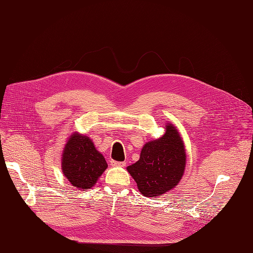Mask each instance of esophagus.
I'll return each instance as SVG.
<instances>
[{
    "label": "esophagus",
    "instance_id": "obj_1",
    "mask_svg": "<svg viewBox=\"0 0 253 253\" xmlns=\"http://www.w3.org/2000/svg\"><path fill=\"white\" fill-rule=\"evenodd\" d=\"M111 165L113 167H126V162H115V160H112Z\"/></svg>",
    "mask_w": 253,
    "mask_h": 253
}]
</instances>
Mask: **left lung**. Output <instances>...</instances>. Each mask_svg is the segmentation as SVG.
Instances as JSON below:
<instances>
[{"label": "left lung", "mask_w": 253, "mask_h": 253, "mask_svg": "<svg viewBox=\"0 0 253 253\" xmlns=\"http://www.w3.org/2000/svg\"><path fill=\"white\" fill-rule=\"evenodd\" d=\"M165 129L162 137L143 145L138 162L126 168L143 196L157 197L169 192L185 173L187 155L181 135L171 122Z\"/></svg>", "instance_id": "obj_1"}]
</instances>
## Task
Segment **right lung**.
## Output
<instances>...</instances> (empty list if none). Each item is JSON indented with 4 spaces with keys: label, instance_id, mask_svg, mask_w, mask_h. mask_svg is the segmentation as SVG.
I'll return each instance as SVG.
<instances>
[{
    "label": "right lung",
    "instance_id": "add662e5",
    "mask_svg": "<svg viewBox=\"0 0 253 253\" xmlns=\"http://www.w3.org/2000/svg\"><path fill=\"white\" fill-rule=\"evenodd\" d=\"M61 169L71 185L88 190L108 168L104 156L88 136L74 132L68 137L61 155Z\"/></svg>",
    "mask_w": 253,
    "mask_h": 253
}]
</instances>
